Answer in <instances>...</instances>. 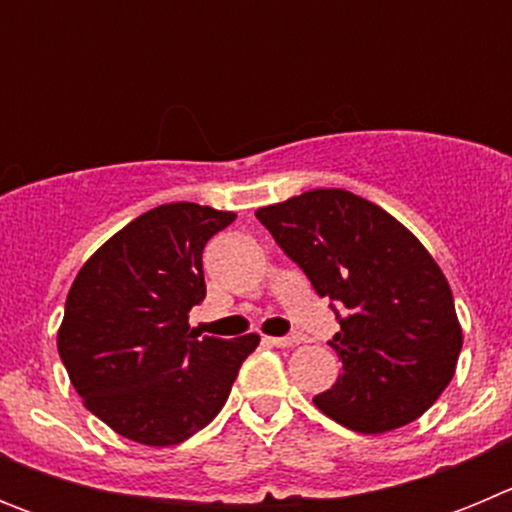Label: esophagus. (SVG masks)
I'll return each instance as SVG.
<instances>
[{
    "label": "esophagus",
    "instance_id": "34e87169",
    "mask_svg": "<svg viewBox=\"0 0 512 512\" xmlns=\"http://www.w3.org/2000/svg\"><path fill=\"white\" fill-rule=\"evenodd\" d=\"M271 346H279V348H289V346H297L302 343V336H277V338H269Z\"/></svg>",
    "mask_w": 512,
    "mask_h": 512
}]
</instances>
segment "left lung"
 <instances>
[{"mask_svg":"<svg viewBox=\"0 0 512 512\" xmlns=\"http://www.w3.org/2000/svg\"><path fill=\"white\" fill-rule=\"evenodd\" d=\"M256 217L312 289L330 297L341 325L330 346L343 372L312 400L318 410L356 433L420 418L451 382L461 351L454 295L423 243L346 189H312Z\"/></svg>","mask_w":512,"mask_h":512,"instance_id":"1","label":"left lung"}]
</instances>
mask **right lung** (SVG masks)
<instances>
[{"instance_id": "obj_1", "label": "right lung", "mask_w": 512, "mask_h": 512, "mask_svg": "<svg viewBox=\"0 0 512 512\" xmlns=\"http://www.w3.org/2000/svg\"><path fill=\"white\" fill-rule=\"evenodd\" d=\"M233 212L171 202L135 217L81 266L58 354L89 413L146 446H174L225 405L259 336L189 330L205 300L202 251Z\"/></svg>"}]
</instances>
